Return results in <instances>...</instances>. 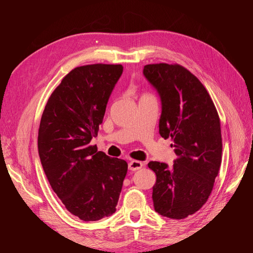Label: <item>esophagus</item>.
<instances>
[{"mask_svg":"<svg viewBox=\"0 0 253 253\" xmlns=\"http://www.w3.org/2000/svg\"><path fill=\"white\" fill-rule=\"evenodd\" d=\"M143 167V164L139 160H131V162L128 163V169L131 171H136V170H139Z\"/></svg>","mask_w":253,"mask_h":253,"instance_id":"34e87169","label":"esophagus"}]
</instances>
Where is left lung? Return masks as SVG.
I'll return each instance as SVG.
<instances>
[{
  "instance_id": "obj_1",
  "label": "left lung",
  "mask_w": 253,
  "mask_h": 253,
  "mask_svg": "<svg viewBox=\"0 0 253 253\" xmlns=\"http://www.w3.org/2000/svg\"><path fill=\"white\" fill-rule=\"evenodd\" d=\"M143 75L162 99L159 134L171 138L173 166L150 162L156 174L153 203L160 215L182 219L200 210L212 192L221 164L219 116L203 83L179 64L156 63Z\"/></svg>"
}]
</instances>
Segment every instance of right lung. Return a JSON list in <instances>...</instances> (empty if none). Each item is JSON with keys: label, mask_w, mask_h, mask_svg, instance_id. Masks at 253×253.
Returning <instances> with one entry per match:
<instances>
[{"label": "right lung", "mask_w": 253, "mask_h": 253, "mask_svg": "<svg viewBox=\"0 0 253 253\" xmlns=\"http://www.w3.org/2000/svg\"><path fill=\"white\" fill-rule=\"evenodd\" d=\"M121 64H88L72 70L43 111L38 150L45 175L67 211L84 221L116 211L127 172L126 160L90 144L102 124Z\"/></svg>", "instance_id": "add662e5"}]
</instances>
